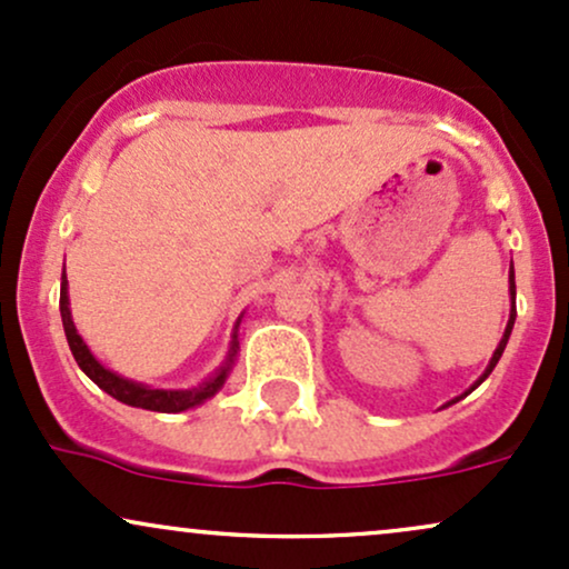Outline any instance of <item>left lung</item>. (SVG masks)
Masks as SVG:
<instances>
[{
	"mask_svg": "<svg viewBox=\"0 0 569 569\" xmlns=\"http://www.w3.org/2000/svg\"><path fill=\"white\" fill-rule=\"evenodd\" d=\"M508 293H511V316H508V323H506V331H502V339H500V345H498V348H495V352H492V358H489V363H487L485 375H481V377H479V380H476V382L471 385V388H468V390H466V393H462V396H468V393H471V390H476V388H479V385H481V382H485L489 375H492V369H495V367H498V361H500L502 350H506V345H508V337H511V329H513V321H516V280H513V262H511V272H508ZM462 396H457V398H452V401H449V403H457V401H460V398H462ZM449 403H447V407H449Z\"/></svg>",
	"mask_w": 569,
	"mask_h": 569,
	"instance_id": "8db88e82",
	"label": "left lung"
}]
</instances>
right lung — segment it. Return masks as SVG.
I'll list each match as a JSON object with an SVG mask.
<instances>
[{
	"label": "right lung",
	"instance_id": "1",
	"mask_svg": "<svg viewBox=\"0 0 569 569\" xmlns=\"http://www.w3.org/2000/svg\"><path fill=\"white\" fill-rule=\"evenodd\" d=\"M61 321H63V331H67V342L71 348V356H74L77 367H80L84 375H88L90 380L103 390V393H109L112 398H117V401L128 403V407H136V409L179 415V411L200 407V403H206L208 398H213L221 388H224L227 377H230L234 361H238V350H240L238 329H240V321H243V316L234 321L230 350H227L224 361H221L200 385H194V388H152V385L128 380V377L117 375V371L103 367L93 352H90L88 345H84V339L80 337V331H77L74 326V318H71L67 267H63V278H61Z\"/></svg>",
	"mask_w": 569,
	"mask_h": 569
}]
</instances>
